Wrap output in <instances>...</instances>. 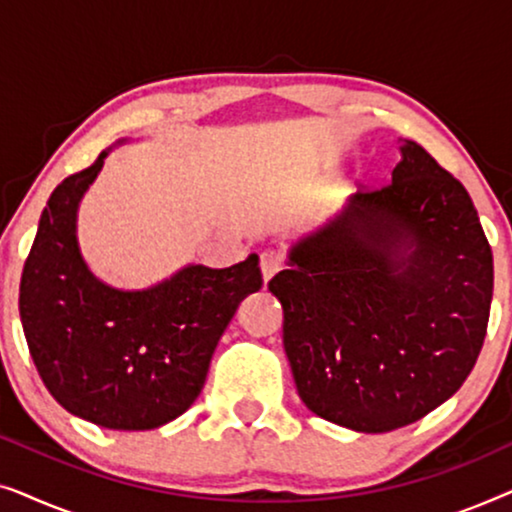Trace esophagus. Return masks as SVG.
Listing matches in <instances>:
<instances>
[{"label":"esophagus","instance_id":"esophagus-1","mask_svg":"<svg viewBox=\"0 0 512 512\" xmlns=\"http://www.w3.org/2000/svg\"><path fill=\"white\" fill-rule=\"evenodd\" d=\"M282 265H284V258H282V254H279V251H275V249L263 251V254H261V272H263V282L268 284L270 279L275 277L279 270H282Z\"/></svg>","mask_w":512,"mask_h":512}]
</instances>
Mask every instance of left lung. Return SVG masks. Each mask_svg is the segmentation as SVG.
I'll list each match as a JSON object with an SVG mask.
<instances>
[{
    "label": "left lung",
    "mask_w": 512,
    "mask_h": 512,
    "mask_svg": "<svg viewBox=\"0 0 512 512\" xmlns=\"http://www.w3.org/2000/svg\"><path fill=\"white\" fill-rule=\"evenodd\" d=\"M398 149L387 184L293 242L268 284L300 401L361 433L401 429L457 394L494 291L471 195L417 142Z\"/></svg>",
    "instance_id": "8db88e82"
}]
</instances>
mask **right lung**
I'll use <instances>...</instances> for the list:
<instances>
[{
	"instance_id": "obj_1",
	"label": "right lung",
	"mask_w": 512,
	"mask_h": 512,
	"mask_svg": "<svg viewBox=\"0 0 512 512\" xmlns=\"http://www.w3.org/2000/svg\"><path fill=\"white\" fill-rule=\"evenodd\" d=\"M109 151L62 181L41 212L20 279V321L62 408L104 429L146 431L191 408L223 331L263 277L249 254L221 270L188 263L146 289L102 282L81 254L76 223Z\"/></svg>"
}]
</instances>
